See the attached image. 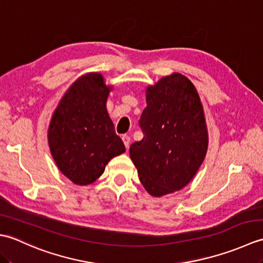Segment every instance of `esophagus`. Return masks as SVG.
<instances>
[{
	"instance_id": "obj_1",
	"label": "esophagus",
	"mask_w": 263,
	"mask_h": 263,
	"mask_svg": "<svg viewBox=\"0 0 263 263\" xmlns=\"http://www.w3.org/2000/svg\"><path fill=\"white\" fill-rule=\"evenodd\" d=\"M122 140H123V142H124V144H125V147L126 148H128V146H130V137L128 136H126V135H124V136H122Z\"/></svg>"
}]
</instances>
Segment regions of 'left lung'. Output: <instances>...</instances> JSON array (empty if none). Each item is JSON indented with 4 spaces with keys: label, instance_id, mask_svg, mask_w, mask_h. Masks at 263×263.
Instances as JSON below:
<instances>
[{
    "label": "left lung",
    "instance_id": "1",
    "mask_svg": "<svg viewBox=\"0 0 263 263\" xmlns=\"http://www.w3.org/2000/svg\"><path fill=\"white\" fill-rule=\"evenodd\" d=\"M139 125L143 138L131 144L139 180L154 197L173 193L192 180L208 148L197 89L186 77H164L147 89Z\"/></svg>",
    "mask_w": 263,
    "mask_h": 263
}]
</instances>
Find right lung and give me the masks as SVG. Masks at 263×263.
I'll return each instance as SVG.
<instances>
[{"label": "right lung", "instance_id": "right-lung-1", "mask_svg": "<svg viewBox=\"0 0 263 263\" xmlns=\"http://www.w3.org/2000/svg\"><path fill=\"white\" fill-rule=\"evenodd\" d=\"M109 90L102 74L82 76L61 99L49 124L55 163L78 185L96 181L108 161L125 152L106 109Z\"/></svg>", "mask_w": 263, "mask_h": 263}]
</instances>
